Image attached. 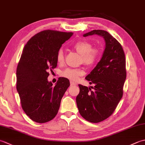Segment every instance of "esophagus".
<instances>
[{
  "instance_id": "34e87169",
  "label": "esophagus",
  "mask_w": 145,
  "mask_h": 145,
  "mask_svg": "<svg viewBox=\"0 0 145 145\" xmlns=\"http://www.w3.org/2000/svg\"><path fill=\"white\" fill-rule=\"evenodd\" d=\"M76 84L75 82H70V86H74L76 85Z\"/></svg>"
}]
</instances>
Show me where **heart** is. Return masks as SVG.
I'll return each mask as SVG.
<instances>
[{"instance_id":"1","label":"heart","mask_w":145,"mask_h":145,"mask_svg":"<svg viewBox=\"0 0 145 145\" xmlns=\"http://www.w3.org/2000/svg\"><path fill=\"white\" fill-rule=\"evenodd\" d=\"M73 48L81 55V62L87 66H92L99 59L101 55V51L98 48H92V45L90 42L81 40L76 42L73 45ZM57 60L58 63H63L65 60L64 52L62 48L58 50L57 54ZM85 73L84 70L81 68L72 69L68 68L63 70L61 75L64 78L71 81H77L80 76Z\"/></svg>"}]
</instances>
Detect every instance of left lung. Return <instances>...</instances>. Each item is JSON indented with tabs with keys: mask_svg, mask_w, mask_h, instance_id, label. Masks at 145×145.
I'll return each instance as SVG.
<instances>
[{
	"mask_svg": "<svg viewBox=\"0 0 145 145\" xmlns=\"http://www.w3.org/2000/svg\"><path fill=\"white\" fill-rule=\"evenodd\" d=\"M103 37L106 43L102 58L85 79L94 84V89L78 85L76 98L79 113L91 123H99L115 112L123 94L126 77L125 55L121 45L110 33L102 30H93L84 37L92 35Z\"/></svg>",
	"mask_w": 145,
	"mask_h": 145,
	"instance_id": "8db88e82",
	"label": "left lung"
}]
</instances>
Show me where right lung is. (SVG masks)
Listing matches in <instances>:
<instances>
[{"label":"right lung","instance_id":"obj_1","mask_svg":"<svg viewBox=\"0 0 145 145\" xmlns=\"http://www.w3.org/2000/svg\"><path fill=\"white\" fill-rule=\"evenodd\" d=\"M72 32L45 30L27 42L17 68V90L21 106L29 118L39 123L54 119L70 86L69 79L58 78L52 86L49 71L57 67V54Z\"/></svg>","mask_w":145,"mask_h":145}]
</instances>
